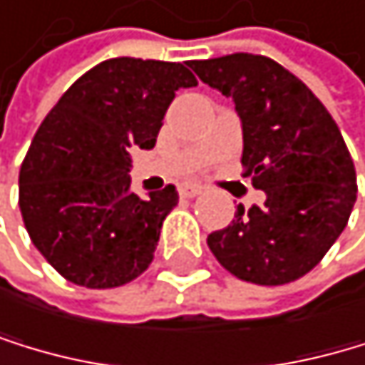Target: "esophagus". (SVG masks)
Listing matches in <instances>:
<instances>
[{"label":"esophagus","instance_id":"1","mask_svg":"<svg viewBox=\"0 0 365 365\" xmlns=\"http://www.w3.org/2000/svg\"><path fill=\"white\" fill-rule=\"evenodd\" d=\"M204 188L200 184H192V181H184V184H179V195L181 197H195V195H200Z\"/></svg>","mask_w":365,"mask_h":365}]
</instances>
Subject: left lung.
Instances as JSON below:
<instances>
[{
	"label": "left lung",
	"mask_w": 365,
	"mask_h": 365,
	"mask_svg": "<svg viewBox=\"0 0 365 365\" xmlns=\"http://www.w3.org/2000/svg\"><path fill=\"white\" fill-rule=\"evenodd\" d=\"M202 83L231 98L242 125V163L262 206L240 204L208 249L233 276L285 285L305 276L346 229L356 202L354 163L334 118L272 58L233 53L192 60Z\"/></svg>",
	"instance_id": "left-lung-1"
}]
</instances>
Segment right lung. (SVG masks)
<instances>
[{
  "mask_svg": "<svg viewBox=\"0 0 365 365\" xmlns=\"http://www.w3.org/2000/svg\"><path fill=\"white\" fill-rule=\"evenodd\" d=\"M197 80L179 62L112 58L62 93L19 170V210L33 245L76 285L120 287L155 258L175 186L138 197L136 148L152 150L175 91Z\"/></svg>",
  "mask_w": 365,
  "mask_h": 365,
  "instance_id": "add662e5",
  "label": "right lung"
}]
</instances>
